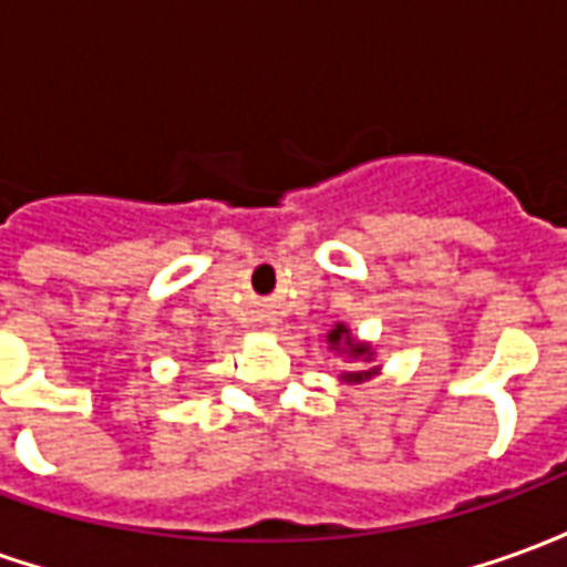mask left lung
<instances>
[{"label":"left lung","instance_id":"1","mask_svg":"<svg viewBox=\"0 0 567 567\" xmlns=\"http://www.w3.org/2000/svg\"><path fill=\"white\" fill-rule=\"evenodd\" d=\"M324 340H328V349H331L333 355L346 358L349 364H352V361L373 364V358H377L373 346L364 343V340H358L355 333L349 331V324H333ZM377 373H380V364H373V368L368 370H349V373H343V382H368L373 380Z\"/></svg>","mask_w":567,"mask_h":567}]
</instances>
